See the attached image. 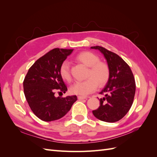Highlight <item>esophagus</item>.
Listing matches in <instances>:
<instances>
[{"mask_svg":"<svg viewBox=\"0 0 157 157\" xmlns=\"http://www.w3.org/2000/svg\"><path fill=\"white\" fill-rule=\"evenodd\" d=\"M78 99H79V100H82V99H86V97H84V96H78Z\"/></svg>","mask_w":157,"mask_h":157,"instance_id":"34e87169","label":"esophagus"}]
</instances>
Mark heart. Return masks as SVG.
I'll list each match as a JSON object with an SVG mask.
<instances>
[{"instance_id": "b5f03b06", "label": "heart", "mask_w": 157, "mask_h": 157, "mask_svg": "<svg viewBox=\"0 0 157 157\" xmlns=\"http://www.w3.org/2000/svg\"><path fill=\"white\" fill-rule=\"evenodd\" d=\"M76 58L89 67L86 75L88 78L72 85L70 88L71 93L79 96H87L97 89L98 84L102 86L107 82L110 76V70L105 63L99 61L98 56L90 52H82L78 54ZM59 74L65 81L69 82L72 80L70 65L67 60L61 63Z\"/></svg>"}]
</instances>
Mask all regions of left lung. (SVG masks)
I'll list each match as a JSON object with an SVG mask.
<instances>
[{
    "label": "left lung",
    "mask_w": 157,
    "mask_h": 157,
    "mask_svg": "<svg viewBox=\"0 0 157 157\" xmlns=\"http://www.w3.org/2000/svg\"><path fill=\"white\" fill-rule=\"evenodd\" d=\"M104 55L110 70L105 87L99 93L105 96L99 99V107L92 111L98 119L115 122L124 117L131 108L136 92V82L132 71L119 56L102 46H92Z\"/></svg>",
    "instance_id": "left-lung-1"
}]
</instances>
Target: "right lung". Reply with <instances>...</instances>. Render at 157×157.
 Returning <instances> with one entry per match:
<instances>
[{
	"label": "right lung",
	"mask_w": 157,
	"mask_h": 157,
	"mask_svg": "<svg viewBox=\"0 0 157 157\" xmlns=\"http://www.w3.org/2000/svg\"><path fill=\"white\" fill-rule=\"evenodd\" d=\"M73 50L54 48L37 59L23 80V90L28 104L40 120L59 119L77 100V96L55 97L56 91L65 93L67 86L59 74V67Z\"/></svg>",
	"instance_id": "obj_1"
}]
</instances>
